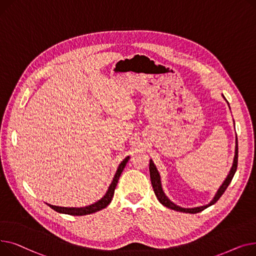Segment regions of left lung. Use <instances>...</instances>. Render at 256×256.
<instances>
[{
    "mask_svg": "<svg viewBox=\"0 0 256 256\" xmlns=\"http://www.w3.org/2000/svg\"><path fill=\"white\" fill-rule=\"evenodd\" d=\"M222 97L225 99V97L222 95ZM226 100V99H225ZM230 105V104H228ZM238 138L236 136V148H234V162H232V166L230 170V174H228L226 178L224 180V182L222 183V185L219 187L218 191L216 192L215 196L213 198V200L210 202L206 206H194V208H183V206H180L178 204H176L174 202H172L168 196L166 194L164 193L163 191V188H162V184H161V176H160V174L156 168V165L154 164L153 160L151 159L150 160V176H151V182H152V186H153V189H154V192H155V195L157 200L160 202V204H162L164 206H166L168 208H172V210H174V211H178V212H183V213H189V214H195V213H200L202 211H204V208H208L210 206L214 204L215 202H217V200L222 196V194L225 192V190H226V188L228 187V185L230 184L236 172V168H238Z\"/></svg>",
    "mask_w": 256,
    "mask_h": 256,
    "instance_id": "obj_1",
    "label": "left lung"
}]
</instances>
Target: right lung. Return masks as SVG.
I'll return each instance as SVG.
<instances>
[{
	"mask_svg": "<svg viewBox=\"0 0 256 256\" xmlns=\"http://www.w3.org/2000/svg\"><path fill=\"white\" fill-rule=\"evenodd\" d=\"M130 159L129 156H127L121 163H120L118 168L116 172V174L112 178V181L106 191V193L104 194V196L102 198H100L98 202L90 204V206H82V208H68V206H52V204H48L52 208H54L56 212L58 213H62V214H68V215H72V216H84V215H88V214H93L95 212H98L100 211V210L106 208L112 200V196L114 194V189H116V186L118 184V181L120 178V176H121L122 172L124 170L126 164L128 162V160Z\"/></svg>",
	"mask_w": 256,
	"mask_h": 256,
	"instance_id": "1",
	"label": "right lung"
}]
</instances>
